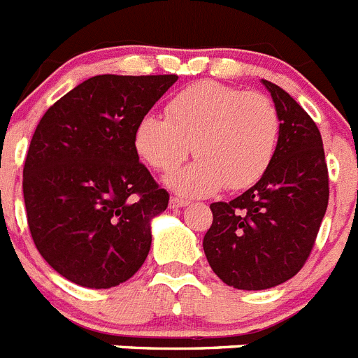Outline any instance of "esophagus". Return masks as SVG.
<instances>
[{
	"instance_id": "1",
	"label": "esophagus",
	"mask_w": 358,
	"mask_h": 358,
	"mask_svg": "<svg viewBox=\"0 0 358 358\" xmlns=\"http://www.w3.org/2000/svg\"><path fill=\"white\" fill-rule=\"evenodd\" d=\"M189 202L185 201V199H179V196H172L170 199V208L172 209H177V208H185V206H188Z\"/></svg>"
}]
</instances>
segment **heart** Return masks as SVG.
Returning <instances> with one entry per match:
<instances>
[{
	"label": "heart",
	"instance_id": "heart-1",
	"mask_svg": "<svg viewBox=\"0 0 358 358\" xmlns=\"http://www.w3.org/2000/svg\"><path fill=\"white\" fill-rule=\"evenodd\" d=\"M280 117L261 92L216 81L182 88L166 103L165 117L145 115L134 127V149L156 172L170 173L189 154L196 159L170 177L182 195H208L255 185L273 162Z\"/></svg>",
	"mask_w": 358,
	"mask_h": 358
}]
</instances>
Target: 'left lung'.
Masks as SVG:
<instances>
[{
    "instance_id": "left-lung-1",
    "label": "left lung",
    "mask_w": 358,
    "mask_h": 358,
    "mask_svg": "<svg viewBox=\"0 0 358 358\" xmlns=\"http://www.w3.org/2000/svg\"><path fill=\"white\" fill-rule=\"evenodd\" d=\"M262 83L280 117L273 162L234 201L211 204L213 224L202 243L213 271L245 291L270 289L303 268L329 206L320 129L286 90Z\"/></svg>"
}]
</instances>
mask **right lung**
Listing matches in <instances>:
<instances>
[{"mask_svg": "<svg viewBox=\"0 0 358 358\" xmlns=\"http://www.w3.org/2000/svg\"><path fill=\"white\" fill-rule=\"evenodd\" d=\"M176 74L83 81L38 122L22 169L34 243L49 266L92 289L133 277L150 250V220L169 192L134 149V127Z\"/></svg>", "mask_w": 358, "mask_h": 358, "instance_id": "obj_1", "label": "right lung"}]
</instances>
